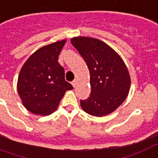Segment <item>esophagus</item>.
<instances>
[{
	"instance_id": "1",
	"label": "esophagus",
	"mask_w": 158,
	"mask_h": 158,
	"mask_svg": "<svg viewBox=\"0 0 158 158\" xmlns=\"http://www.w3.org/2000/svg\"><path fill=\"white\" fill-rule=\"evenodd\" d=\"M77 83H78V80H77V79H74L73 82H72V85H73L74 88H75L76 85H77Z\"/></svg>"
}]
</instances>
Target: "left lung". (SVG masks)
Returning <instances> with one entry per match:
<instances>
[{
  "label": "left lung",
  "instance_id": "8db88e82",
  "mask_svg": "<svg viewBox=\"0 0 158 158\" xmlns=\"http://www.w3.org/2000/svg\"><path fill=\"white\" fill-rule=\"evenodd\" d=\"M71 43L84 58L90 74V95L80 100V106L94 116L110 114L129 93L131 78L126 64L115 50L99 39L77 37Z\"/></svg>",
  "mask_w": 158,
  "mask_h": 158
}]
</instances>
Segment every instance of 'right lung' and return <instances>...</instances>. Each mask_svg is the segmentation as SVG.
Returning <instances> with one entry per match:
<instances>
[{
  "instance_id": "1",
  "label": "right lung",
  "mask_w": 158,
  "mask_h": 158,
  "mask_svg": "<svg viewBox=\"0 0 158 158\" xmlns=\"http://www.w3.org/2000/svg\"><path fill=\"white\" fill-rule=\"evenodd\" d=\"M66 40L51 43L32 53L23 64L17 81V91L23 106L33 114L50 115L67 90L73 87L64 79L58 55Z\"/></svg>"
}]
</instances>
